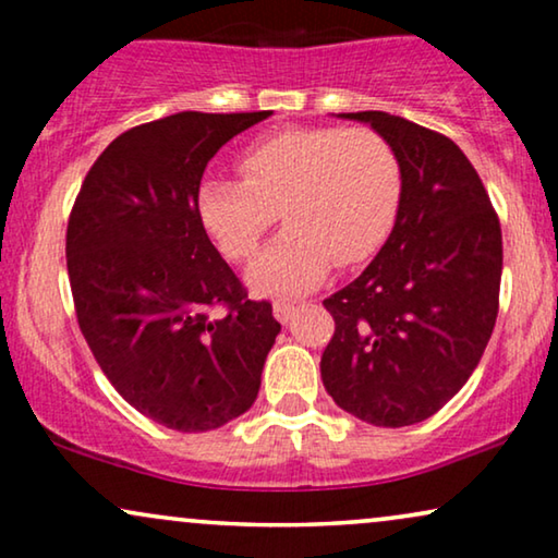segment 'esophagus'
Wrapping results in <instances>:
<instances>
[{
  "mask_svg": "<svg viewBox=\"0 0 558 558\" xmlns=\"http://www.w3.org/2000/svg\"><path fill=\"white\" fill-rule=\"evenodd\" d=\"M274 315H277L279 323H289V319L296 315V304L287 300H277L274 302Z\"/></svg>",
  "mask_w": 558,
  "mask_h": 558,
  "instance_id": "34e87169",
  "label": "esophagus"
}]
</instances>
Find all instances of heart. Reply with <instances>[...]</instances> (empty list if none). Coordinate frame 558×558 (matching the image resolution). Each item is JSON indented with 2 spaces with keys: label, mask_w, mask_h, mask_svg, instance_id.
Returning <instances> with one entry per match:
<instances>
[{
  "label": "heart",
  "mask_w": 558,
  "mask_h": 558,
  "mask_svg": "<svg viewBox=\"0 0 558 558\" xmlns=\"http://www.w3.org/2000/svg\"><path fill=\"white\" fill-rule=\"evenodd\" d=\"M241 182L205 180L195 208L231 262L254 256L277 223L289 226L251 266L262 292H300L338 266L371 258L401 208L403 170L393 144L371 126H294L241 151Z\"/></svg>",
  "instance_id": "obj_1"
}]
</instances>
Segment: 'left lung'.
I'll return each mask as SVG.
<instances>
[{
    "label": "left lung",
    "instance_id": "8db88e82",
    "mask_svg": "<svg viewBox=\"0 0 558 558\" xmlns=\"http://www.w3.org/2000/svg\"><path fill=\"white\" fill-rule=\"evenodd\" d=\"M393 144L403 170L393 231L365 271L323 302L335 319L327 393L373 426H409L468 384L500 304L502 233L475 167L449 136L386 111L342 113Z\"/></svg>",
    "mask_w": 558,
    "mask_h": 558
}]
</instances>
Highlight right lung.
Instances as JSON below:
<instances>
[{"instance_id":"add662e5","label":"right lung","mask_w":558,"mask_h":558,"mask_svg":"<svg viewBox=\"0 0 558 558\" xmlns=\"http://www.w3.org/2000/svg\"><path fill=\"white\" fill-rule=\"evenodd\" d=\"M266 117L182 111L129 129L90 167L68 218L83 338L121 399L167 429H218L248 411L281 330L195 208L216 151Z\"/></svg>"}]
</instances>
